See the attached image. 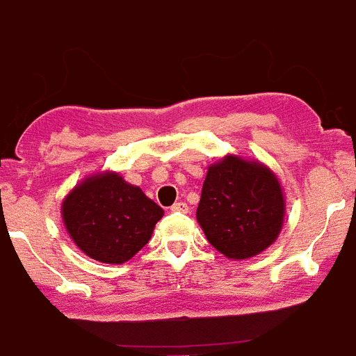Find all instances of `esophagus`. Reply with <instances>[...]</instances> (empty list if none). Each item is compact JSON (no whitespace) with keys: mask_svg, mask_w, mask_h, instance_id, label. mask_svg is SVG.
<instances>
[{"mask_svg":"<svg viewBox=\"0 0 356 356\" xmlns=\"http://www.w3.org/2000/svg\"><path fill=\"white\" fill-rule=\"evenodd\" d=\"M170 211L172 212H188V205H186L184 201H177V203H173Z\"/></svg>","mask_w":356,"mask_h":356,"instance_id":"34e87169","label":"esophagus"}]
</instances>
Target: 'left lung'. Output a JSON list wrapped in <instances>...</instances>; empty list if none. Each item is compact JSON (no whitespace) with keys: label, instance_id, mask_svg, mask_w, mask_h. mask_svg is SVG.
I'll use <instances>...</instances> for the list:
<instances>
[{"label":"left lung","instance_id":"left-lung-1","mask_svg":"<svg viewBox=\"0 0 356 356\" xmlns=\"http://www.w3.org/2000/svg\"><path fill=\"white\" fill-rule=\"evenodd\" d=\"M195 216L207 240L220 253L229 259H249L281 233V184L259 162L225 156L209 168Z\"/></svg>","mask_w":356,"mask_h":356}]
</instances>
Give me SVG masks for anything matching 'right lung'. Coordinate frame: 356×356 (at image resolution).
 <instances>
[{
    "label": "right lung",
    "instance_id": "obj_1",
    "mask_svg": "<svg viewBox=\"0 0 356 356\" xmlns=\"http://www.w3.org/2000/svg\"><path fill=\"white\" fill-rule=\"evenodd\" d=\"M164 214L118 173L86 179L63 203V220L77 248L99 262L123 264L149 242Z\"/></svg>",
    "mask_w": 356,
    "mask_h": 356
}]
</instances>
